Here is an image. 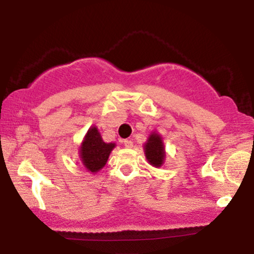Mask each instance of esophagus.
<instances>
[{"label": "esophagus", "instance_id": "1", "mask_svg": "<svg viewBox=\"0 0 254 254\" xmlns=\"http://www.w3.org/2000/svg\"><path fill=\"white\" fill-rule=\"evenodd\" d=\"M123 144H124L127 148H131V147H132V145H133V142L131 141V139H124Z\"/></svg>", "mask_w": 254, "mask_h": 254}]
</instances>
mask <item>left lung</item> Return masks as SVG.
I'll list each match as a JSON object with an SVG mask.
<instances>
[{"label": "left lung", "mask_w": 254, "mask_h": 254, "mask_svg": "<svg viewBox=\"0 0 254 254\" xmlns=\"http://www.w3.org/2000/svg\"><path fill=\"white\" fill-rule=\"evenodd\" d=\"M145 156H147L148 161L150 165L155 166V167H160L164 164L165 159V148L162 139L157 133H151L149 139L144 145Z\"/></svg>", "instance_id": "1"}]
</instances>
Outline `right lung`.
<instances>
[{
	"label": "right lung",
	"mask_w": 254,
	"mask_h": 254,
	"mask_svg": "<svg viewBox=\"0 0 254 254\" xmlns=\"http://www.w3.org/2000/svg\"><path fill=\"white\" fill-rule=\"evenodd\" d=\"M115 143H105L95 127H90L81 145V159L84 167L90 172H98L106 165Z\"/></svg>",
	"instance_id": "1"
}]
</instances>
